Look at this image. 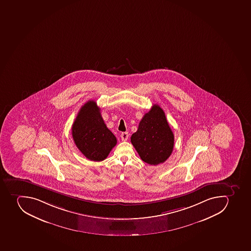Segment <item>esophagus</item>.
<instances>
[{
    "instance_id": "obj_1",
    "label": "esophagus",
    "mask_w": 251,
    "mask_h": 251,
    "mask_svg": "<svg viewBox=\"0 0 251 251\" xmlns=\"http://www.w3.org/2000/svg\"><path fill=\"white\" fill-rule=\"evenodd\" d=\"M128 137V133H127V132H123V133H122V134H121V138H122L123 141H127Z\"/></svg>"
}]
</instances>
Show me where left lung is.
Segmentation results:
<instances>
[{
    "mask_svg": "<svg viewBox=\"0 0 251 251\" xmlns=\"http://www.w3.org/2000/svg\"><path fill=\"white\" fill-rule=\"evenodd\" d=\"M131 143L144 162L151 165L164 163L173 152L174 134L169 126L164 110L152 105L144 115Z\"/></svg>",
    "mask_w": 251,
    "mask_h": 251,
    "instance_id": "left-lung-1",
    "label": "left lung"
}]
</instances>
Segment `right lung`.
<instances>
[{
    "mask_svg": "<svg viewBox=\"0 0 251 251\" xmlns=\"http://www.w3.org/2000/svg\"><path fill=\"white\" fill-rule=\"evenodd\" d=\"M72 137L79 151L89 160H105L116 146V137L105 126L96 101H87L72 125Z\"/></svg>",
    "mask_w": 251,
    "mask_h": 251,
    "instance_id": "right-lung-1",
    "label": "right lung"
}]
</instances>
